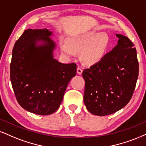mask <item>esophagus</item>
<instances>
[{
    "instance_id": "esophagus-1",
    "label": "esophagus",
    "mask_w": 146,
    "mask_h": 146,
    "mask_svg": "<svg viewBox=\"0 0 146 146\" xmlns=\"http://www.w3.org/2000/svg\"><path fill=\"white\" fill-rule=\"evenodd\" d=\"M82 72V69L81 67H80V66H78V68H77V73L78 74H81Z\"/></svg>"
}]
</instances>
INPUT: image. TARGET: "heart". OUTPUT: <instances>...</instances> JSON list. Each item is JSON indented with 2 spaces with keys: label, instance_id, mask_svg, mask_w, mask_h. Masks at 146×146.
I'll use <instances>...</instances> for the list:
<instances>
[{
  "label": "heart",
  "instance_id": "1",
  "mask_svg": "<svg viewBox=\"0 0 146 146\" xmlns=\"http://www.w3.org/2000/svg\"><path fill=\"white\" fill-rule=\"evenodd\" d=\"M107 34L90 32L84 35L71 37L68 42L61 44L64 55L74 57L77 52H82V58L87 64H96L103 58L109 46Z\"/></svg>",
  "mask_w": 146,
  "mask_h": 146
}]
</instances>
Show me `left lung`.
Wrapping results in <instances>:
<instances>
[{"instance_id": "left-lung-1", "label": "left lung", "mask_w": 146, "mask_h": 146, "mask_svg": "<svg viewBox=\"0 0 146 146\" xmlns=\"http://www.w3.org/2000/svg\"><path fill=\"white\" fill-rule=\"evenodd\" d=\"M116 36L118 44L82 72L84 103L88 111L97 116L113 114L125 107L132 98L139 75L134 44L125 36Z\"/></svg>"}]
</instances>
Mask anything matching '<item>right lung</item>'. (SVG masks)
<instances>
[{
    "label": "right lung",
    "instance_id": "1",
    "mask_svg": "<svg viewBox=\"0 0 146 146\" xmlns=\"http://www.w3.org/2000/svg\"><path fill=\"white\" fill-rule=\"evenodd\" d=\"M47 29L26 30L13 48L10 78L16 100L30 112L48 115L59 108L68 83L76 74L75 63L53 58L55 44ZM42 44L38 46V42Z\"/></svg>",
    "mask_w": 146,
    "mask_h": 146
}]
</instances>
